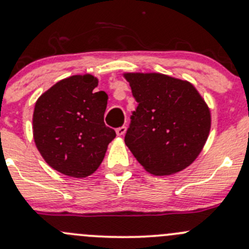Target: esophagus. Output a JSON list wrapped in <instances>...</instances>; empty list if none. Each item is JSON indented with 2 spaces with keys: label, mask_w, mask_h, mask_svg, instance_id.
Instances as JSON below:
<instances>
[{
  "label": "esophagus",
  "mask_w": 249,
  "mask_h": 249,
  "mask_svg": "<svg viewBox=\"0 0 249 249\" xmlns=\"http://www.w3.org/2000/svg\"><path fill=\"white\" fill-rule=\"evenodd\" d=\"M118 136H124L125 132H126V126H120L116 130Z\"/></svg>",
  "instance_id": "esophagus-1"
}]
</instances>
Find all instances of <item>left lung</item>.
Segmentation results:
<instances>
[{
	"instance_id": "left-lung-1",
	"label": "left lung",
	"mask_w": 249,
	"mask_h": 249,
	"mask_svg": "<svg viewBox=\"0 0 249 249\" xmlns=\"http://www.w3.org/2000/svg\"><path fill=\"white\" fill-rule=\"evenodd\" d=\"M138 103L125 144L146 172L171 175L190 166L211 127L208 105L190 82L158 72L124 74Z\"/></svg>"
}]
</instances>
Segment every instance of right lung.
I'll return each instance as SVG.
<instances>
[{"label":"right lung","instance_id":"obj_1","mask_svg":"<svg viewBox=\"0 0 249 249\" xmlns=\"http://www.w3.org/2000/svg\"><path fill=\"white\" fill-rule=\"evenodd\" d=\"M98 78L74 75L39 96L33 112V138L54 171L74 178L93 174L116 131L106 126L107 94L95 91Z\"/></svg>","mask_w":249,"mask_h":249}]
</instances>
